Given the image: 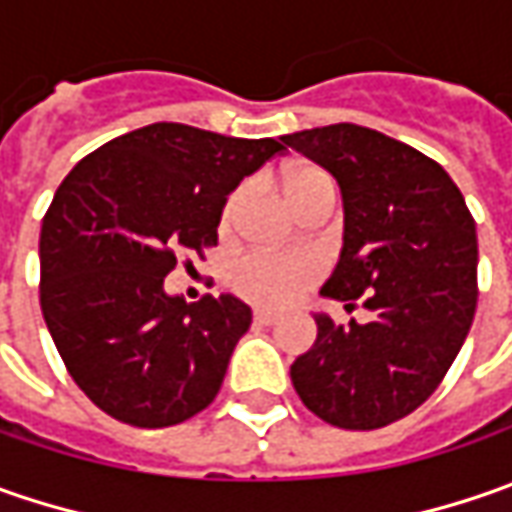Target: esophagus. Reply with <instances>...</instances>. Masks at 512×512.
Returning a JSON list of instances; mask_svg holds the SVG:
<instances>
[{
  "label": "esophagus",
  "instance_id": "obj_1",
  "mask_svg": "<svg viewBox=\"0 0 512 512\" xmlns=\"http://www.w3.org/2000/svg\"><path fill=\"white\" fill-rule=\"evenodd\" d=\"M282 319V313H276V310H253V322L256 325H273V322H279Z\"/></svg>",
  "mask_w": 512,
  "mask_h": 512
}]
</instances>
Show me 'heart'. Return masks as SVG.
<instances>
[{"label":"heart","instance_id":"b5f03b06","mask_svg":"<svg viewBox=\"0 0 512 512\" xmlns=\"http://www.w3.org/2000/svg\"><path fill=\"white\" fill-rule=\"evenodd\" d=\"M282 187L293 207L305 205L313 196H336V182L316 165H287L282 170ZM242 193H233L225 205V222ZM322 259L310 250H247L230 267V287L259 305H290L322 276Z\"/></svg>","mask_w":512,"mask_h":512}]
</instances>
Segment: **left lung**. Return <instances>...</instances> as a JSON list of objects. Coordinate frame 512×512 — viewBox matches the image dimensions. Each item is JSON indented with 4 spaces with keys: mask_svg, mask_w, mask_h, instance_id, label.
Instances as JSON below:
<instances>
[{
    "mask_svg": "<svg viewBox=\"0 0 512 512\" xmlns=\"http://www.w3.org/2000/svg\"><path fill=\"white\" fill-rule=\"evenodd\" d=\"M342 187V259L322 293L373 322L316 316L319 339L290 367L310 413L342 430H376L413 413L442 384L473 325L476 222L447 170L362 125L282 136Z\"/></svg>",
    "mask_w": 512,
    "mask_h": 512,
    "instance_id": "1",
    "label": "left lung"
}]
</instances>
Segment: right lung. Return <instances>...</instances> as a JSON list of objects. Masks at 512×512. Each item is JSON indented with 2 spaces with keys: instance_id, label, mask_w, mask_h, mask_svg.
<instances>
[{
  "instance_id": "add662e5",
  "label": "right lung",
  "mask_w": 512,
  "mask_h": 512,
  "mask_svg": "<svg viewBox=\"0 0 512 512\" xmlns=\"http://www.w3.org/2000/svg\"><path fill=\"white\" fill-rule=\"evenodd\" d=\"M279 139L156 122L88 153L59 185L39 233V305L70 379L133 427L202 413L253 322L233 296L165 293L182 253L219 242L227 193ZM190 262V259H187Z\"/></svg>"
}]
</instances>
